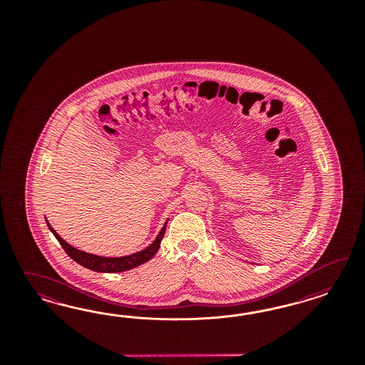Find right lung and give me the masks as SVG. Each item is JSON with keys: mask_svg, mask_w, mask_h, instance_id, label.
<instances>
[{"mask_svg": "<svg viewBox=\"0 0 365 365\" xmlns=\"http://www.w3.org/2000/svg\"><path fill=\"white\" fill-rule=\"evenodd\" d=\"M46 221V218H45ZM168 220L165 222V226L162 227V230L158 234V237L155 238L154 242L150 246H147L143 250L133 253V255H124V257H101V255H91L81 252L76 247L71 246L69 243L66 242L57 232L55 229L49 225V222L46 221L48 229L53 232L56 240L63 246V249L66 250V255H69L73 261H76L78 265L84 266L89 270L93 272H99V273H119V272H127L130 269H133L136 266L142 265L144 262H147L148 259H151L156 252L160 247V242L163 240V235L166 232V225Z\"/></svg>", "mask_w": 365, "mask_h": 365, "instance_id": "right-lung-1", "label": "right lung"}]
</instances>
